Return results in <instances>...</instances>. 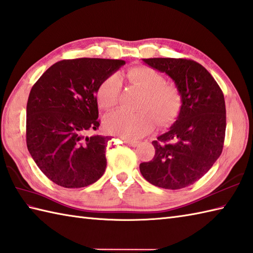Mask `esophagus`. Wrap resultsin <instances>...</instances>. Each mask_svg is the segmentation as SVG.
Instances as JSON below:
<instances>
[{"label": "esophagus", "instance_id": "1", "mask_svg": "<svg viewBox=\"0 0 253 253\" xmlns=\"http://www.w3.org/2000/svg\"><path fill=\"white\" fill-rule=\"evenodd\" d=\"M125 143L126 144H127L128 146H132V147H135V146H137L138 145V142H136V141H132V140H126V138H125Z\"/></svg>", "mask_w": 253, "mask_h": 253}]
</instances>
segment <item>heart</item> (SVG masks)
<instances>
[{
	"mask_svg": "<svg viewBox=\"0 0 253 253\" xmlns=\"http://www.w3.org/2000/svg\"><path fill=\"white\" fill-rule=\"evenodd\" d=\"M127 79L145 90L140 112L116 110L105 118L108 132L125 138L142 137L154 127L155 119L159 126L171 122L181 107V95L176 86L165 83L159 72L147 66H140L128 71ZM121 89L119 75L112 74L102 81L97 90V99L100 107L110 109L118 104Z\"/></svg>",
	"mask_w": 253,
	"mask_h": 253,
	"instance_id": "obj_1",
	"label": "heart"
}]
</instances>
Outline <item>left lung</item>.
Wrapping results in <instances>:
<instances>
[{"instance_id":"left-lung-1","label":"left lung","mask_w":253,"mask_h":253,"mask_svg":"<svg viewBox=\"0 0 253 253\" xmlns=\"http://www.w3.org/2000/svg\"><path fill=\"white\" fill-rule=\"evenodd\" d=\"M166 73L181 95L176 122L152 144L153 161L142 163L140 171L149 183L163 189L193 184L220 156L226 131L223 91L208 70L187 59H142Z\"/></svg>"}]
</instances>
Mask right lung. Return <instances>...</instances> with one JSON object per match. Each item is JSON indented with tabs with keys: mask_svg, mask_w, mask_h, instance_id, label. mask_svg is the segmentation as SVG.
I'll use <instances>...</instances> for the list:
<instances>
[{
	"mask_svg": "<svg viewBox=\"0 0 253 253\" xmlns=\"http://www.w3.org/2000/svg\"><path fill=\"white\" fill-rule=\"evenodd\" d=\"M126 64L123 60H62L44 72L28 97L26 142L39 169L64 188H83L104 174L110 136L97 130V90Z\"/></svg>",
	"mask_w": 253,
	"mask_h": 253,
	"instance_id": "right-lung-1",
	"label": "right lung"
}]
</instances>
